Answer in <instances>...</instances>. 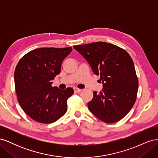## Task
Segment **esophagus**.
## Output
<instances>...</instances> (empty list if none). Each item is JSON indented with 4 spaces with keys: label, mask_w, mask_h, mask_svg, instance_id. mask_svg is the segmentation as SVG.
Instances as JSON below:
<instances>
[{
    "label": "esophagus",
    "mask_w": 158,
    "mask_h": 158,
    "mask_svg": "<svg viewBox=\"0 0 158 158\" xmlns=\"http://www.w3.org/2000/svg\"><path fill=\"white\" fill-rule=\"evenodd\" d=\"M81 90H82V89L78 88H76V87L74 88V91L75 93H79V92H81Z\"/></svg>",
    "instance_id": "34e87169"
}]
</instances>
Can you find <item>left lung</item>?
Returning <instances> with one entry per match:
<instances>
[{
  "label": "left lung",
  "mask_w": 158,
  "mask_h": 158,
  "mask_svg": "<svg viewBox=\"0 0 158 158\" xmlns=\"http://www.w3.org/2000/svg\"><path fill=\"white\" fill-rule=\"evenodd\" d=\"M74 48L86 59L94 73L100 75L103 85L102 92H94L88 103L89 111L106 123L120 121L136 99L138 80L131 56L125 49L106 42Z\"/></svg>",
  "instance_id": "1"
}]
</instances>
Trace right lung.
Returning a JSON list of instances; mask_svg holds the SVG:
<instances>
[{
  "mask_svg": "<svg viewBox=\"0 0 158 158\" xmlns=\"http://www.w3.org/2000/svg\"><path fill=\"white\" fill-rule=\"evenodd\" d=\"M73 50L39 48L23 56L14 71L18 101L23 111L41 123H54L67 110V99L74 94L72 88L52 87L51 80L60 74L61 64Z\"/></svg>",
  "mask_w": 158,
  "mask_h": 158,
  "instance_id": "right-lung-1",
  "label": "right lung"
}]
</instances>
